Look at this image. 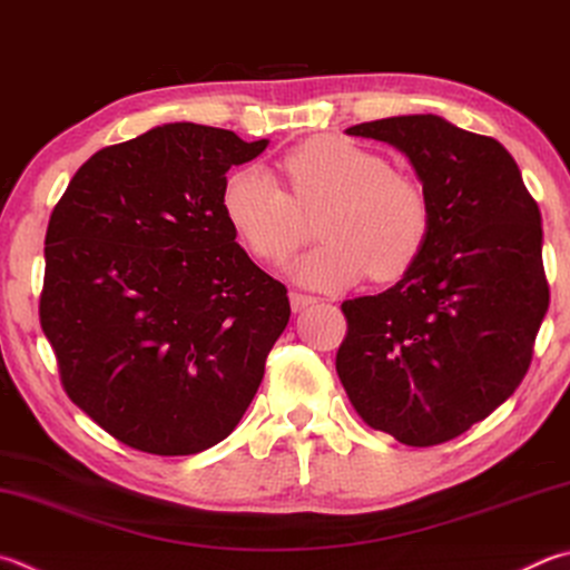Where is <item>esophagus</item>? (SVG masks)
I'll return each instance as SVG.
<instances>
[{"label":"esophagus","instance_id":"34e87169","mask_svg":"<svg viewBox=\"0 0 570 570\" xmlns=\"http://www.w3.org/2000/svg\"><path fill=\"white\" fill-rule=\"evenodd\" d=\"M288 302H292V308H294V312H304L306 306L316 304V298H314V296H308V294L292 292V294H288Z\"/></svg>","mask_w":570,"mask_h":570}]
</instances>
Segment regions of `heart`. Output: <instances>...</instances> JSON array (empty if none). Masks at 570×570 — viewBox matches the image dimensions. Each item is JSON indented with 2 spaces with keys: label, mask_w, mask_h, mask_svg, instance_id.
Instances as JSON below:
<instances>
[{
  "label": "heart",
  "mask_w": 570,
  "mask_h": 570,
  "mask_svg": "<svg viewBox=\"0 0 570 570\" xmlns=\"http://www.w3.org/2000/svg\"><path fill=\"white\" fill-rule=\"evenodd\" d=\"M288 191L264 167L234 169L222 212L244 249L278 264L316 234L314 252L288 266L298 284L344 288L368 274L393 282L416 262L431 229L423 186L379 154L341 137L304 141L282 159Z\"/></svg>",
  "instance_id": "1"
}]
</instances>
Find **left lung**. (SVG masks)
<instances>
[{
  "label": "left lung",
  "instance_id": "8db88e82",
  "mask_svg": "<svg viewBox=\"0 0 570 570\" xmlns=\"http://www.w3.org/2000/svg\"><path fill=\"white\" fill-rule=\"evenodd\" d=\"M346 131L406 154L431 229L396 286L341 304L336 374L371 429L436 446L499 409L531 366L548 312L541 212L503 144L436 114Z\"/></svg>",
  "mask_w": 570,
  "mask_h": 570
}]
</instances>
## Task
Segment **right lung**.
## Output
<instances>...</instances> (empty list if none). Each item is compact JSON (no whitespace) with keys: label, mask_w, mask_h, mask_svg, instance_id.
Instances as JSON below:
<instances>
[{"label":"right lung","mask_w":570,"mask_h":570,"mask_svg":"<svg viewBox=\"0 0 570 570\" xmlns=\"http://www.w3.org/2000/svg\"><path fill=\"white\" fill-rule=\"evenodd\" d=\"M266 139L177 121L99 149L49 216L41 331L67 396L127 446L189 456L249 409L292 316L236 244L226 171Z\"/></svg>","instance_id":"obj_1"}]
</instances>
